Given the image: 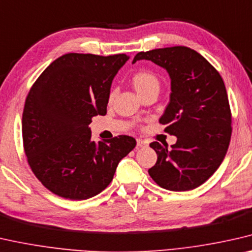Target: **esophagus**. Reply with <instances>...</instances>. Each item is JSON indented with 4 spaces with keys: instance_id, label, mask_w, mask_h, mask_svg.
Listing matches in <instances>:
<instances>
[{
    "instance_id": "obj_1",
    "label": "esophagus",
    "mask_w": 252,
    "mask_h": 252,
    "mask_svg": "<svg viewBox=\"0 0 252 252\" xmlns=\"http://www.w3.org/2000/svg\"><path fill=\"white\" fill-rule=\"evenodd\" d=\"M137 146L138 147H145V146H147V141L142 140V139H137Z\"/></svg>"
}]
</instances>
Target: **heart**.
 Instances as JSON below:
<instances>
[{
    "mask_svg": "<svg viewBox=\"0 0 252 252\" xmlns=\"http://www.w3.org/2000/svg\"><path fill=\"white\" fill-rule=\"evenodd\" d=\"M131 85H132L133 89L139 96H144L145 94L152 90H158L159 89V78L154 71L149 69H139L132 74L130 79ZM113 98V94H111L108 97V100H112Z\"/></svg>",
    "mask_w": 252,
    "mask_h": 252,
    "instance_id": "1",
    "label": "heart"
}]
</instances>
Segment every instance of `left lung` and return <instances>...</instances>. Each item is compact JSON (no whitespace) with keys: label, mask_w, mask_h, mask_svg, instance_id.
I'll return each mask as SVG.
<instances>
[{"label":"left lung","mask_w":252,"mask_h":252,"mask_svg":"<svg viewBox=\"0 0 252 252\" xmlns=\"http://www.w3.org/2000/svg\"><path fill=\"white\" fill-rule=\"evenodd\" d=\"M139 60H149L170 74V103L159 123L178 138L171 149L157 141L150 144L157 162L148 173L166 190H192L215 173L230 145L232 114L223 79L187 46L139 52L132 63Z\"/></svg>","instance_id":"obj_1"}]
</instances>
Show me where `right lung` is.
I'll return each instance as SVG.
<instances>
[{"label": "right lung", "instance_id": "1", "mask_svg": "<svg viewBox=\"0 0 252 252\" xmlns=\"http://www.w3.org/2000/svg\"><path fill=\"white\" fill-rule=\"evenodd\" d=\"M126 54L60 56L33 82L22 113V140L32 173L70 200L92 198L110 185L116 166L136 147L118 136L92 140V118L106 114L112 80Z\"/></svg>", "mask_w": 252, "mask_h": 252}]
</instances>
